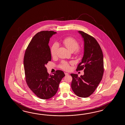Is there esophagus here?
Returning a JSON list of instances; mask_svg holds the SVG:
<instances>
[{"instance_id":"34e87169","label":"esophagus","mask_w":125,"mask_h":125,"mask_svg":"<svg viewBox=\"0 0 125 125\" xmlns=\"http://www.w3.org/2000/svg\"><path fill=\"white\" fill-rule=\"evenodd\" d=\"M64 73H65V74L66 75H68L69 74H68V73H67V72H65Z\"/></svg>"}]
</instances>
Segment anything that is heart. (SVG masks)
Listing matches in <instances>:
<instances>
[{
  "mask_svg": "<svg viewBox=\"0 0 125 125\" xmlns=\"http://www.w3.org/2000/svg\"><path fill=\"white\" fill-rule=\"evenodd\" d=\"M62 43L70 51H75V54L77 55L81 54L82 53V49L79 48V42L78 41L73 37H67L62 41ZM58 48V45L57 43H54L52 45L51 49V56L54 57L56 56L57 50ZM72 63V62H67L62 61L59 65V67L61 69L67 71L70 68V64Z\"/></svg>",
  "mask_w": 125,
  "mask_h": 125,
  "instance_id": "heart-1",
  "label": "heart"
}]
</instances>
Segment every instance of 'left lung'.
I'll return each instance as SVG.
<instances>
[{
  "instance_id": "8db88e82",
  "label": "left lung",
  "mask_w": 125,
  "mask_h": 125,
  "mask_svg": "<svg viewBox=\"0 0 125 125\" xmlns=\"http://www.w3.org/2000/svg\"><path fill=\"white\" fill-rule=\"evenodd\" d=\"M84 41V54L77 71L84 69V74H71V87L77 96L86 98L92 95L101 82L104 73L103 54L97 41L84 32L79 31Z\"/></svg>"
}]
</instances>
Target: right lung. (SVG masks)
<instances>
[{"mask_svg": "<svg viewBox=\"0 0 125 125\" xmlns=\"http://www.w3.org/2000/svg\"><path fill=\"white\" fill-rule=\"evenodd\" d=\"M56 32L42 31L32 38L25 52L24 66L27 84L40 98L46 100L55 95L59 83L65 75L57 70L53 75L48 74L45 65L51 60L50 39Z\"/></svg>", "mask_w": 125, "mask_h": 125, "instance_id": "obj_1", "label": "right lung"}]
</instances>
